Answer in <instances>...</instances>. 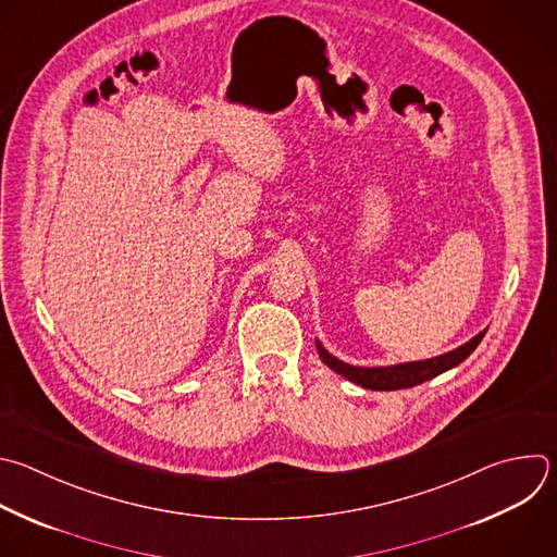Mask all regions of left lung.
I'll list each match as a JSON object with an SVG mask.
<instances>
[{"label": "left lung", "instance_id": "1", "mask_svg": "<svg viewBox=\"0 0 557 557\" xmlns=\"http://www.w3.org/2000/svg\"><path fill=\"white\" fill-rule=\"evenodd\" d=\"M483 336H485V330L479 332L468 343H463L461 347H457L453 351H446L442 356L426 358V360H416V362L389 364V367H354V364H347V362L334 358L319 341H317V351L330 369H334L336 374H341L349 383H356L364 389H374V392H396V389H409V387L422 385V383L448 372V369L457 367L459 362H463L476 349V345L481 343Z\"/></svg>", "mask_w": 557, "mask_h": 557}]
</instances>
